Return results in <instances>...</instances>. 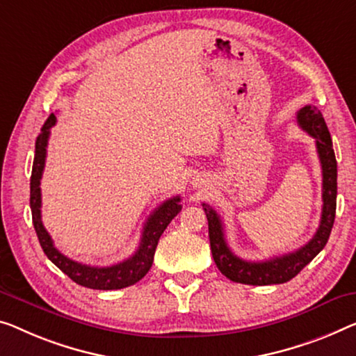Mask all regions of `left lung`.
<instances>
[{"label": "left lung", "mask_w": 356, "mask_h": 356, "mask_svg": "<svg viewBox=\"0 0 356 356\" xmlns=\"http://www.w3.org/2000/svg\"><path fill=\"white\" fill-rule=\"evenodd\" d=\"M297 123L305 132L314 137L316 142V152L320 156L323 172V211L321 220L314 238L305 246L284 256L268 259L262 262L243 261L232 252L225 241L224 224L220 216L203 203V209L208 217L211 252L217 268L227 278L235 283L267 286L281 284L293 280L307 264H310L320 254L330 240L334 217H336V196H337V161L334 155L331 134L323 118L321 111L312 105H305L297 113Z\"/></svg>", "instance_id": "obj_1"}]
</instances>
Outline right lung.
<instances>
[{"instance_id": "right-lung-1", "label": "right lung", "mask_w": 356, "mask_h": 356, "mask_svg": "<svg viewBox=\"0 0 356 356\" xmlns=\"http://www.w3.org/2000/svg\"><path fill=\"white\" fill-rule=\"evenodd\" d=\"M56 124V115L52 113L46 123L42 124L40 136L36 137L35 144V160H33V169H31V179H30V208H31V219H33L35 232L38 235L40 245L42 251L47 256L49 261L57 265L63 273L68 275L76 284L84 286V288L91 289H123L127 286L137 283L148 273L152 264L153 256H155L156 245L160 241V236L163 232L166 230L174 217H176L182 206H180V196H174L171 200H166L161 206L152 212L148 217L144 230H142V238L139 243L137 251L132 254L126 261L111 265V267H91V265H84L72 261L54 246L52 238L49 233L46 232L44 225L41 220V177L42 169H44L46 163V147L47 140H49L51 127Z\"/></svg>"}]
</instances>
